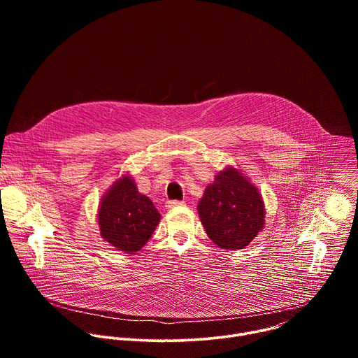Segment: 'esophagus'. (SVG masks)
<instances>
[{
    "instance_id": "1",
    "label": "esophagus",
    "mask_w": 358,
    "mask_h": 358,
    "mask_svg": "<svg viewBox=\"0 0 358 358\" xmlns=\"http://www.w3.org/2000/svg\"><path fill=\"white\" fill-rule=\"evenodd\" d=\"M184 206V201H178V199H173V201H167L166 207L167 208H174V207H181Z\"/></svg>"
}]
</instances>
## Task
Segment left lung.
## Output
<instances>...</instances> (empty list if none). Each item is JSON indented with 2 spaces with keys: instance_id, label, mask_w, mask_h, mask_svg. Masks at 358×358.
Instances as JSON below:
<instances>
[{
  "instance_id": "1",
  "label": "left lung",
  "mask_w": 358,
  "mask_h": 358,
  "mask_svg": "<svg viewBox=\"0 0 358 358\" xmlns=\"http://www.w3.org/2000/svg\"><path fill=\"white\" fill-rule=\"evenodd\" d=\"M264 201L241 173L227 169L215 177L198 203L207 235L222 249L245 248L264 228Z\"/></svg>"
}]
</instances>
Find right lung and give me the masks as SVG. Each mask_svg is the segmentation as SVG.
<instances>
[{
	"label": "right lung",
	"mask_w": 358,
	"mask_h": 358,
	"mask_svg": "<svg viewBox=\"0 0 358 358\" xmlns=\"http://www.w3.org/2000/svg\"><path fill=\"white\" fill-rule=\"evenodd\" d=\"M100 235L119 250L137 252L145 245L160 221V214L150 198L137 191L124 177L106 194L99 208Z\"/></svg>",
	"instance_id": "add662e5"
}]
</instances>
